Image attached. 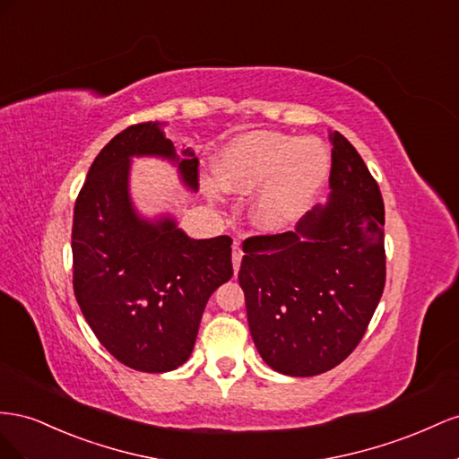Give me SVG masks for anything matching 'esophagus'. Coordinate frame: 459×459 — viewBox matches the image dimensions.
Returning <instances> with one entry per match:
<instances>
[{
    "label": "esophagus",
    "instance_id": "obj_1",
    "mask_svg": "<svg viewBox=\"0 0 459 459\" xmlns=\"http://www.w3.org/2000/svg\"><path fill=\"white\" fill-rule=\"evenodd\" d=\"M242 255H244L242 247H240L238 244H234V246H232V267H234V274H237V273H238V269H240Z\"/></svg>",
    "mask_w": 459,
    "mask_h": 459
}]
</instances>
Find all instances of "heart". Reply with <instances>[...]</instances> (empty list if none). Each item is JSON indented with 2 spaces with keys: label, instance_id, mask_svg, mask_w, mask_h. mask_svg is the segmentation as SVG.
Here are the masks:
<instances>
[{
  "label": "heart",
  "instance_id": "heart-1",
  "mask_svg": "<svg viewBox=\"0 0 459 459\" xmlns=\"http://www.w3.org/2000/svg\"><path fill=\"white\" fill-rule=\"evenodd\" d=\"M331 175V152L316 136H292L254 130L232 138L215 157V178L205 190L217 198L221 190L254 195L250 217L267 234L296 227L317 200Z\"/></svg>",
  "mask_w": 459,
  "mask_h": 459
}]
</instances>
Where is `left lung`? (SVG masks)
Instances as JSON below:
<instances>
[{
	"label": "left lung",
	"instance_id": "left-lung-1",
	"mask_svg": "<svg viewBox=\"0 0 459 459\" xmlns=\"http://www.w3.org/2000/svg\"><path fill=\"white\" fill-rule=\"evenodd\" d=\"M331 194L296 230L244 246L238 282L259 356L288 377L321 375L359 344L385 290V204L356 148L331 134Z\"/></svg>",
	"mask_w": 459,
	"mask_h": 459
}]
</instances>
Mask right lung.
Returning a JSON list of instances; mask_svg holds the SVG:
<instances>
[{
    "label": "right lung",
    "instance_id": "1",
    "mask_svg": "<svg viewBox=\"0 0 459 459\" xmlns=\"http://www.w3.org/2000/svg\"><path fill=\"white\" fill-rule=\"evenodd\" d=\"M167 123L125 128L91 163L73 219V286L90 329L115 359L143 373L180 368L194 350L209 296L232 277L229 237L195 240L177 217L142 215L130 194L134 157L177 167L198 190V157L180 155Z\"/></svg>",
    "mask_w": 459,
    "mask_h": 459
}]
</instances>
